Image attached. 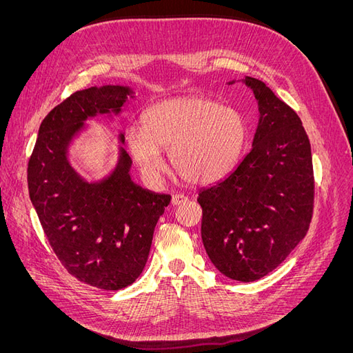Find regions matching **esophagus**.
Instances as JSON below:
<instances>
[{
	"label": "esophagus",
	"mask_w": 353,
	"mask_h": 353,
	"mask_svg": "<svg viewBox=\"0 0 353 353\" xmlns=\"http://www.w3.org/2000/svg\"><path fill=\"white\" fill-rule=\"evenodd\" d=\"M188 200V197L183 196V194H174L172 196V205L174 206H178V205H183V203H185Z\"/></svg>",
	"instance_id": "esophagus-1"
}]
</instances>
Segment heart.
<instances>
[{"label": "heart", "mask_w": 353, "mask_h": 353, "mask_svg": "<svg viewBox=\"0 0 353 353\" xmlns=\"http://www.w3.org/2000/svg\"><path fill=\"white\" fill-rule=\"evenodd\" d=\"M144 125L125 130V144L141 174L157 179L165 168L160 148L175 174L193 185H206L227 175L248 143V122L232 108L205 95L159 101L144 113Z\"/></svg>", "instance_id": "heart-1"}]
</instances>
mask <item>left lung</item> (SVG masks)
<instances>
[{
	"instance_id": "8db88e82",
	"label": "left lung",
	"mask_w": 353,
	"mask_h": 353,
	"mask_svg": "<svg viewBox=\"0 0 353 353\" xmlns=\"http://www.w3.org/2000/svg\"><path fill=\"white\" fill-rule=\"evenodd\" d=\"M259 105L252 152L219 183L200 190L201 240L212 263L250 283L302 241L314 215L311 143L297 113L266 85L245 78Z\"/></svg>"
}]
</instances>
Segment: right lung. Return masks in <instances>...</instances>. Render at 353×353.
Masks as SVG:
<instances>
[{
    "instance_id": "right-lung-1",
    "label": "right lung",
    "mask_w": 353,
    "mask_h": 353,
    "mask_svg": "<svg viewBox=\"0 0 353 353\" xmlns=\"http://www.w3.org/2000/svg\"><path fill=\"white\" fill-rule=\"evenodd\" d=\"M131 94L119 85L73 92L42 121L28 163L29 197L52 252L74 279L103 290L140 276L170 196L132 183L123 148L110 176L87 183L68 162V147L88 117L119 113Z\"/></svg>"
}]
</instances>
